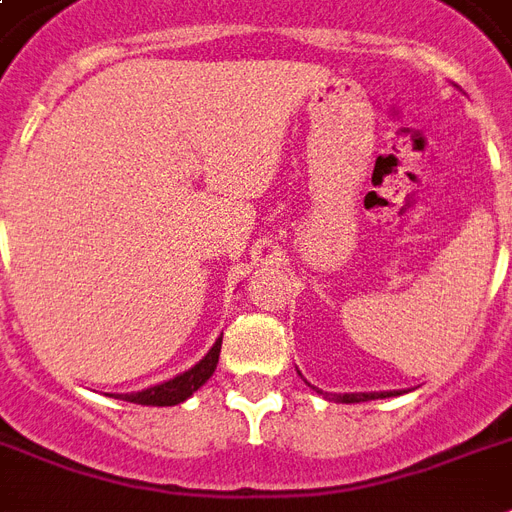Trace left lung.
Listing matches in <instances>:
<instances>
[{
	"label": "left lung",
	"mask_w": 512,
	"mask_h": 512,
	"mask_svg": "<svg viewBox=\"0 0 512 512\" xmlns=\"http://www.w3.org/2000/svg\"><path fill=\"white\" fill-rule=\"evenodd\" d=\"M393 396V393H345V396H337L340 404H358V401H372V398H385Z\"/></svg>",
	"instance_id": "8db88e82"
}]
</instances>
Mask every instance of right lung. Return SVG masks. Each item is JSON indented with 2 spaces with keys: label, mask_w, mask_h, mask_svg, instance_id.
I'll return each mask as SVG.
<instances>
[{
  "label": "right lung",
  "mask_w": 512,
  "mask_h": 512,
  "mask_svg": "<svg viewBox=\"0 0 512 512\" xmlns=\"http://www.w3.org/2000/svg\"><path fill=\"white\" fill-rule=\"evenodd\" d=\"M220 345H223V337H217V342L212 345L207 356L201 358L199 364L191 366L188 372L177 374L175 380H167L162 385H154V388L140 390V393H124V401L140 406H175L180 401H185L188 396H193L196 390L204 385V382L212 377V372L217 369V358H220Z\"/></svg>",
  "instance_id": "1"
}]
</instances>
